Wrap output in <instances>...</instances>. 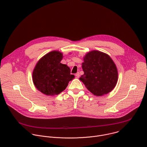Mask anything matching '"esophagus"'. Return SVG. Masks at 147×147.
I'll return each mask as SVG.
<instances>
[{"mask_svg": "<svg viewBox=\"0 0 147 147\" xmlns=\"http://www.w3.org/2000/svg\"><path fill=\"white\" fill-rule=\"evenodd\" d=\"M76 76L77 77V78H78V77H80V73H77L76 74Z\"/></svg>", "mask_w": 147, "mask_h": 147, "instance_id": "esophagus-1", "label": "esophagus"}]
</instances>
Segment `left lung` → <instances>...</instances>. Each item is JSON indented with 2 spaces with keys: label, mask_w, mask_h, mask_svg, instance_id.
<instances>
[{
  "label": "left lung",
  "mask_w": 147,
  "mask_h": 147,
  "mask_svg": "<svg viewBox=\"0 0 147 147\" xmlns=\"http://www.w3.org/2000/svg\"><path fill=\"white\" fill-rule=\"evenodd\" d=\"M83 60L84 74L80 80L86 88L96 96L111 91L118 81V70L110 56L98 50H92L87 53Z\"/></svg>",
  "instance_id": "obj_1"
}]
</instances>
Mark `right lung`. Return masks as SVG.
I'll return each mask as SVG.
<instances>
[{"label":"right lung","mask_w":147,"mask_h":147,"mask_svg":"<svg viewBox=\"0 0 147 147\" xmlns=\"http://www.w3.org/2000/svg\"><path fill=\"white\" fill-rule=\"evenodd\" d=\"M63 57L62 53L54 50L47 53L36 63L32 73L33 82L43 94L58 95L74 78L69 67L60 63Z\"/></svg>","instance_id":"1"}]
</instances>
